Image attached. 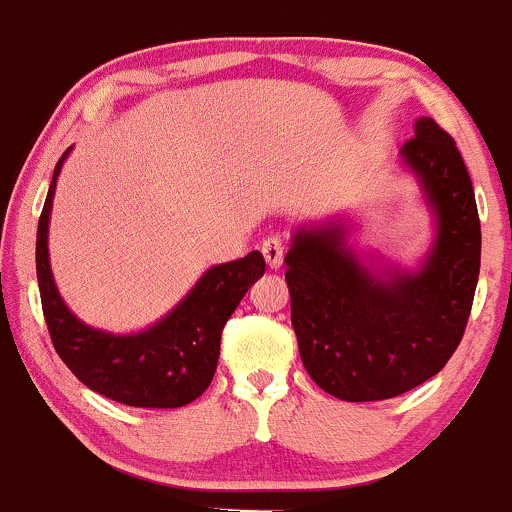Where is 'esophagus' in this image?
Here are the masks:
<instances>
[{
  "mask_svg": "<svg viewBox=\"0 0 512 512\" xmlns=\"http://www.w3.org/2000/svg\"><path fill=\"white\" fill-rule=\"evenodd\" d=\"M284 252H286V248H284V243H281V238L269 236L262 240V255L272 269L281 267V262H284Z\"/></svg>",
  "mask_w": 512,
  "mask_h": 512,
  "instance_id": "34e87169",
  "label": "esophagus"
}]
</instances>
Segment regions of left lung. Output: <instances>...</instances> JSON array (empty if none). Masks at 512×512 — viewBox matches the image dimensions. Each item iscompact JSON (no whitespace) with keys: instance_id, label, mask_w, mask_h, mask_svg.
I'll return each mask as SVG.
<instances>
[{"instance_id":"obj_1","label":"left lung","mask_w":512,"mask_h":512,"mask_svg":"<svg viewBox=\"0 0 512 512\" xmlns=\"http://www.w3.org/2000/svg\"><path fill=\"white\" fill-rule=\"evenodd\" d=\"M438 214L419 274L375 281L339 231H298L286 255L291 325L303 366L332 397L375 402L440 373L462 342L481 264V223L460 149L433 117L402 146Z\"/></svg>"}]
</instances>
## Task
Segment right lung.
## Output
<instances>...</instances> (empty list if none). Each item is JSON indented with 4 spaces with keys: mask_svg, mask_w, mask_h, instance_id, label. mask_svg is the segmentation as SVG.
<instances>
[{
    "mask_svg": "<svg viewBox=\"0 0 512 512\" xmlns=\"http://www.w3.org/2000/svg\"><path fill=\"white\" fill-rule=\"evenodd\" d=\"M67 154L69 149L55 166L35 243L40 303L52 346L64 366L98 395L129 407H185L202 395L214 378L223 327L238 308L240 298L248 293L252 281L267 269L262 252L252 250L243 260L209 269L190 296L151 330L132 337L91 330L62 303L48 262L52 195Z\"/></svg>",
    "mask_w": 512,
    "mask_h": 512,
    "instance_id": "1",
    "label": "right lung"
}]
</instances>
